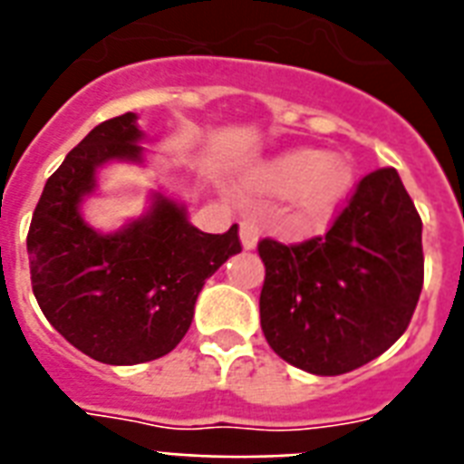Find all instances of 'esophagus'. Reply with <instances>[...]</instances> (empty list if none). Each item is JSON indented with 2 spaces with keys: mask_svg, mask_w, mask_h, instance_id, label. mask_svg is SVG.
<instances>
[{
  "mask_svg": "<svg viewBox=\"0 0 464 464\" xmlns=\"http://www.w3.org/2000/svg\"><path fill=\"white\" fill-rule=\"evenodd\" d=\"M257 238H260V226L255 224L253 218H246L240 224V240H243V247L246 250H253L257 246Z\"/></svg>",
  "mask_w": 464,
  "mask_h": 464,
  "instance_id": "1",
  "label": "esophagus"
}]
</instances>
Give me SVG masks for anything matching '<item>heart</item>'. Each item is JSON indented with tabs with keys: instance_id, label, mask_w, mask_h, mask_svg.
I'll list each match as a JSON object with an SVG mask.
<instances>
[{
	"instance_id": "1",
	"label": "heart",
	"mask_w": 464,
	"mask_h": 464,
	"mask_svg": "<svg viewBox=\"0 0 464 464\" xmlns=\"http://www.w3.org/2000/svg\"><path fill=\"white\" fill-rule=\"evenodd\" d=\"M255 185L267 192H296V204L304 218H323L352 182V170L342 159L324 156L317 149H294L276 156L255 173Z\"/></svg>"
}]
</instances>
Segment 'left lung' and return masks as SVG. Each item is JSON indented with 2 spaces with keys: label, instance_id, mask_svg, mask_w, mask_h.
Segmentation results:
<instances>
[{
  "label": "left lung",
  "instance_id": "1",
  "mask_svg": "<svg viewBox=\"0 0 464 464\" xmlns=\"http://www.w3.org/2000/svg\"><path fill=\"white\" fill-rule=\"evenodd\" d=\"M260 324L291 366L342 375L388 352L424 286L421 217L395 168L356 182L324 236L262 238Z\"/></svg>",
  "mask_w": 464,
  "mask_h": 464
}]
</instances>
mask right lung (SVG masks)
Masks as SVG:
<instances>
[{
  "mask_svg": "<svg viewBox=\"0 0 464 464\" xmlns=\"http://www.w3.org/2000/svg\"><path fill=\"white\" fill-rule=\"evenodd\" d=\"M137 115L93 127L45 182L28 228L31 284L54 330L91 359L134 366L173 352L204 282L240 253L238 226L204 233L156 195L154 209L118 233H96L79 202L105 160H140Z\"/></svg>",
  "mask_w": 464,
  "mask_h": 464,
  "instance_id": "1",
  "label": "right lung"
}]
</instances>
